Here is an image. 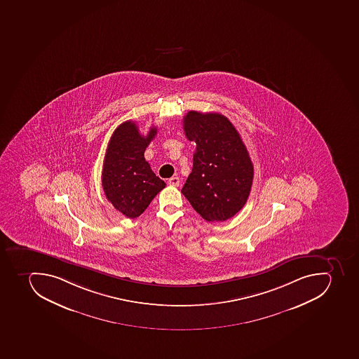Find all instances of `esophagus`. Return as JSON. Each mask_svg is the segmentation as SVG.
Instances as JSON below:
<instances>
[{
	"mask_svg": "<svg viewBox=\"0 0 359 359\" xmlns=\"http://www.w3.org/2000/svg\"><path fill=\"white\" fill-rule=\"evenodd\" d=\"M169 185H172V187H180V178L178 177H172L168 180Z\"/></svg>",
	"mask_w": 359,
	"mask_h": 359,
	"instance_id": "esophagus-1",
	"label": "esophagus"
}]
</instances>
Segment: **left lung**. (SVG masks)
<instances>
[{"label":"left lung","instance_id":"left-lung-1","mask_svg":"<svg viewBox=\"0 0 359 359\" xmlns=\"http://www.w3.org/2000/svg\"><path fill=\"white\" fill-rule=\"evenodd\" d=\"M183 128L196 149L182 193L203 219H229L243 208L252 185V161L241 136L216 112L189 111Z\"/></svg>","mask_w":359,"mask_h":359}]
</instances>
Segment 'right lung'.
Masks as SVG:
<instances>
[{
	"label": "right lung",
	"mask_w": 359,
	"mask_h": 359,
	"mask_svg": "<svg viewBox=\"0 0 359 359\" xmlns=\"http://www.w3.org/2000/svg\"><path fill=\"white\" fill-rule=\"evenodd\" d=\"M157 134L151 127L142 135L139 127L127 121L116 128L109 141L102 168V187L108 201L128 218L139 217L166 183L156 176L144 151Z\"/></svg>",
	"instance_id": "right-lung-1"
}]
</instances>
